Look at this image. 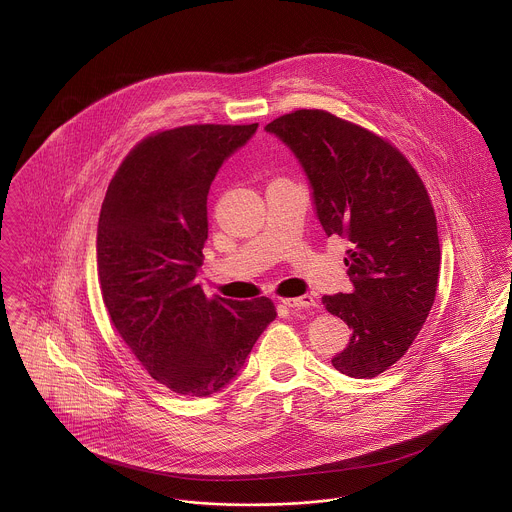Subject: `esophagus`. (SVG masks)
I'll return each mask as SVG.
<instances>
[{"instance_id": "esophagus-1", "label": "esophagus", "mask_w": 512, "mask_h": 512, "mask_svg": "<svg viewBox=\"0 0 512 512\" xmlns=\"http://www.w3.org/2000/svg\"><path fill=\"white\" fill-rule=\"evenodd\" d=\"M282 303L286 307H292V309H309V307H315V299L311 295H301V297H286L282 299Z\"/></svg>"}]
</instances>
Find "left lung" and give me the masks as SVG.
I'll return each instance as SVG.
<instances>
[{
  "mask_svg": "<svg viewBox=\"0 0 512 512\" xmlns=\"http://www.w3.org/2000/svg\"><path fill=\"white\" fill-rule=\"evenodd\" d=\"M303 167L327 236L351 242L353 292L323 295L353 337L331 363L372 378L404 357L438 290V220L408 159L386 140L325 110H295L266 126Z\"/></svg>",
  "mask_w": 512,
  "mask_h": 512,
  "instance_id": "obj_1",
  "label": "left lung"
}]
</instances>
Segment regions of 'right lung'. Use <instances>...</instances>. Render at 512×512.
<instances>
[{
    "instance_id": "add662e5",
    "label": "right lung",
    "mask_w": 512,
    "mask_h": 512,
    "mask_svg": "<svg viewBox=\"0 0 512 512\" xmlns=\"http://www.w3.org/2000/svg\"><path fill=\"white\" fill-rule=\"evenodd\" d=\"M256 130L199 124L149 136L100 209L96 268L110 319L151 378L183 396L222 390L276 319L268 297L207 299L197 284L211 183Z\"/></svg>"
}]
</instances>
